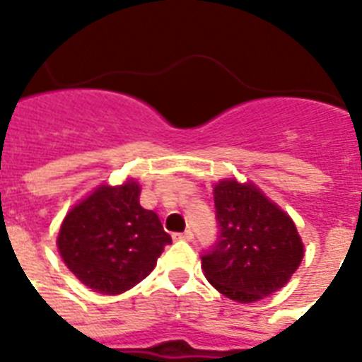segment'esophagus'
<instances>
[{
  "instance_id": "1",
  "label": "esophagus",
  "mask_w": 362,
  "mask_h": 362,
  "mask_svg": "<svg viewBox=\"0 0 362 362\" xmlns=\"http://www.w3.org/2000/svg\"><path fill=\"white\" fill-rule=\"evenodd\" d=\"M173 237H175V240L192 242L193 240V231H192V229H186V231H184V233H175Z\"/></svg>"
}]
</instances>
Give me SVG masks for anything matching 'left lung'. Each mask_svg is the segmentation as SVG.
<instances>
[{
    "label": "left lung",
    "instance_id": "1",
    "mask_svg": "<svg viewBox=\"0 0 362 362\" xmlns=\"http://www.w3.org/2000/svg\"><path fill=\"white\" fill-rule=\"evenodd\" d=\"M218 237L201 253L206 280L237 303H255L287 284L304 247L289 216L252 184L214 187Z\"/></svg>",
    "mask_w": 362,
    "mask_h": 362
}]
</instances>
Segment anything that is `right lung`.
<instances>
[{"label":"right lung","mask_w":362,"mask_h":362,"mask_svg":"<svg viewBox=\"0 0 362 362\" xmlns=\"http://www.w3.org/2000/svg\"><path fill=\"white\" fill-rule=\"evenodd\" d=\"M136 182L101 186L65 216L62 259L78 280L105 295H118L144 280L170 244L158 214L139 204Z\"/></svg>","instance_id":"right-lung-1"}]
</instances>
